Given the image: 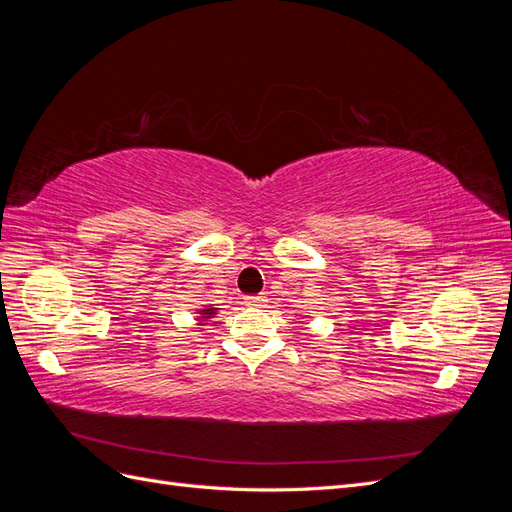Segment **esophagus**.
Here are the masks:
<instances>
[{"instance_id":"1","label":"esophagus","mask_w":512,"mask_h":512,"mask_svg":"<svg viewBox=\"0 0 512 512\" xmlns=\"http://www.w3.org/2000/svg\"><path fill=\"white\" fill-rule=\"evenodd\" d=\"M265 303H267L265 294H256V297H247L245 299V305H250V307H262Z\"/></svg>"}]
</instances>
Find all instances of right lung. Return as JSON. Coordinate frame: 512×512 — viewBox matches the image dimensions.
Segmentation results:
<instances>
[{"label": "right lung", "mask_w": 512, "mask_h": 512, "mask_svg": "<svg viewBox=\"0 0 512 512\" xmlns=\"http://www.w3.org/2000/svg\"><path fill=\"white\" fill-rule=\"evenodd\" d=\"M200 314H203V318H211V314H215V307H207V309H200Z\"/></svg>", "instance_id": "right-lung-1"}]
</instances>
